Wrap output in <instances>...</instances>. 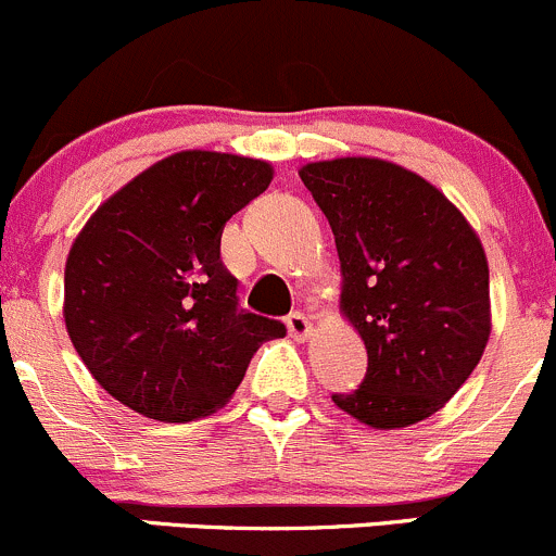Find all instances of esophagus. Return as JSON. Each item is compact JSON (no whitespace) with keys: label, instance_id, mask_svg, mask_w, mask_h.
<instances>
[{"label":"esophagus","instance_id":"obj_1","mask_svg":"<svg viewBox=\"0 0 556 556\" xmlns=\"http://www.w3.org/2000/svg\"><path fill=\"white\" fill-rule=\"evenodd\" d=\"M285 323H288V330L293 339H306L312 333V323L304 312H290Z\"/></svg>","mask_w":556,"mask_h":556}]
</instances>
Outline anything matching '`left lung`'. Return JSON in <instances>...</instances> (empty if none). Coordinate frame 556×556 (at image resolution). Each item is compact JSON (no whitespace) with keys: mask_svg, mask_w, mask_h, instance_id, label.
<instances>
[{"mask_svg":"<svg viewBox=\"0 0 556 556\" xmlns=\"http://www.w3.org/2000/svg\"><path fill=\"white\" fill-rule=\"evenodd\" d=\"M301 179L333 228L341 306L368 350L363 382L333 403L379 430L430 417L490 339L479 237L441 190L390 161H319Z\"/></svg>","mask_w":556,"mask_h":556,"instance_id":"1","label":"left lung"}]
</instances>
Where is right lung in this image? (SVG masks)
Returning <instances> with one entry per match:
<instances>
[{"label":"right lung","instance_id":"right-lung-1","mask_svg":"<svg viewBox=\"0 0 556 556\" xmlns=\"http://www.w3.org/2000/svg\"><path fill=\"white\" fill-rule=\"evenodd\" d=\"M271 182V166L185 150L134 177L72 244L64 319L77 355L115 401L161 422L217 412L257 346L288 333L239 306L220 261L226 223Z\"/></svg>","mask_w":556,"mask_h":556}]
</instances>
